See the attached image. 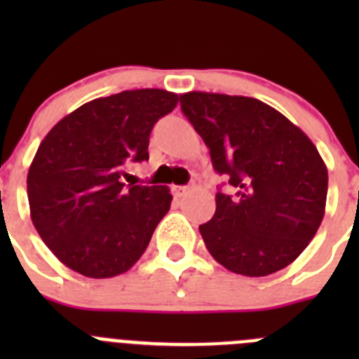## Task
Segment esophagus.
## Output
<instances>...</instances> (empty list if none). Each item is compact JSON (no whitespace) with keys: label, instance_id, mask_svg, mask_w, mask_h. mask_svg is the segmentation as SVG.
<instances>
[{"label":"esophagus","instance_id":"esophagus-1","mask_svg":"<svg viewBox=\"0 0 359 359\" xmlns=\"http://www.w3.org/2000/svg\"><path fill=\"white\" fill-rule=\"evenodd\" d=\"M189 192V187H174V196L176 198H183Z\"/></svg>","mask_w":359,"mask_h":359}]
</instances>
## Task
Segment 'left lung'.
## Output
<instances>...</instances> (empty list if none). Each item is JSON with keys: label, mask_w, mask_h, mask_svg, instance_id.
Returning a JSON list of instances; mask_svg holds the SVG:
<instances>
[{"label": "left lung", "mask_w": 359, "mask_h": 359, "mask_svg": "<svg viewBox=\"0 0 359 359\" xmlns=\"http://www.w3.org/2000/svg\"><path fill=\"white\" fill-rule=\"evenodd\" d=\"M182 111L210 149L215 172L236 194H215L199 231L215 261L233 273L266 277L307 248L325 214L327 167L309 136L252 97L190 91Z\"/></svg>", "instance_id": "1"}]
</instances>
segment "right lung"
Here are the masks:
<instances>
[{
	"instance_id": "right-lung-1",
	"label": "right lung",
	"mask_w": 359,
	"mask_h": 359,
	"mask_svg": "<svg viewBox=\"0 0 359 359\" xmlns=\"http://www.w3.org/2000/svg\"><path fill=\"white\" fill-rule=\"evenodd\" d=\"M177 95L131 90L95 98L50 129L28 169L30 217L53 255L90 278L126 273L169 212V187L120 182L149 160V135Z\"/></svg>"
}]
</instances>
